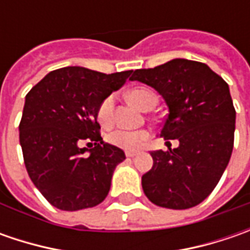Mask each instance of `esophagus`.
Returning <instances> with one entry per match:
<instances>
[{
	"label": "esophagus",
	"mask_w": 250,
	"mask_h": 250,
	"mask_svg": "<svg viewBox=\"0 0 250 250\" xmlns=\"http://www.w3.org/2000/svg\"><path fill=\"white\" fill-rule=\"evenodd\" d=\"M136 154H138L136 151H125V156H126V157H135Z\"/></svg>",
	"instance_id": "34e87169"
}]
</instances>
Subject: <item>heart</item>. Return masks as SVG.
Returning <instances> with one entry per match:
<instances>
[{
    "label": "heart",
    "mask_w": 250,
    "mask_h": 250,
    "mask_svg": "<svg viewBox=\"0 0 250 250\" xmlns=\"http://www.w3.org/2000/svg\"><path fill=\"white\" fill-rule=\"evenodd\" d=\"M128 99L130 103H133L136 107L142 110H147L150 107H154L157 103V96L146 87H135L128 91ZM114 105H115V99L110 94L104 100L101 101L99 108H97V120L103 126H108L112 122L114 117ZM149 138L147 130L143 129H124L118 128L108 132L105 135L107 142L120 149L125 150H136L142 146V143Z\"/></svg>",
    "instance_id": "1"
}]
</instances>
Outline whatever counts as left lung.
<instances>
[{
  "mask_svg": "<svg viewBox=\"0 0 250 250\" xmlns=\"http://www.w3.org/2000/svg\"><path fill=\"white\" fill-rule=\"evenodd\" d=\"M130 81L154 87L168 105L160 136L178 139L177 149L151 151L153 167L142 177L151 203L184 210L202 203L231 159L235 108L227 82L206 63L177 58L132 71Z\"/></svg>",
  "mask_w": 250,
  "mask_h": 250,
  "instance_id": "1",
  "label": "left lung"
}]
</instances>
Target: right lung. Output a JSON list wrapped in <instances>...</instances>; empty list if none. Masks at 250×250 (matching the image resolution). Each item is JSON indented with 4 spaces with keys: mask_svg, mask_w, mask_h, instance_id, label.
Segmentation results:
<instances>
[{
    "mask_svg": "<svg viewBox=\"0 0 250 250\" xmlns=\"http://www.w3.org/2000/svg\"><path fill=\"white\" fill-rule=\"evenodd\" d=\"M130 73L66 66L45 75L26 94L19 124L24 166L54 207L82 210L100 205L108 195L112 172L125 153L103 142L97 108ZM84 141L95 146L82 148Z\"/></svg>",
    "mask_w": 250,
    "mask_h": 250,
    "instance_id": "add662e5",
    "label": "right lung"
}]
</instances>
